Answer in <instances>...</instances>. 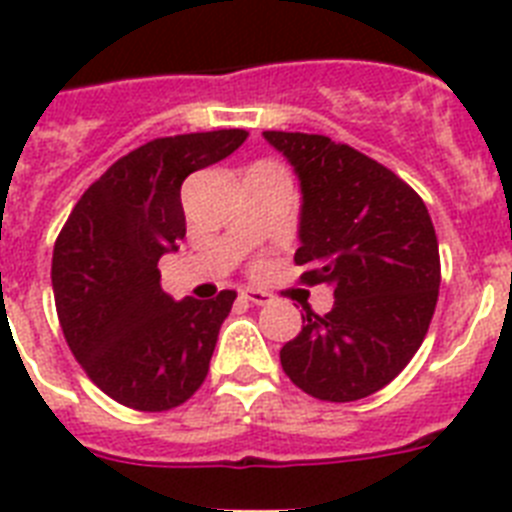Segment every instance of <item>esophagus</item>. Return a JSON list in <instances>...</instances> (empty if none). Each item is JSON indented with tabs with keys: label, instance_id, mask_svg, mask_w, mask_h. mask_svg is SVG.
I'll list each match as a JSON object with an SVG mask.
<instances>
[{
	"label": "esophagus",
	"instance_id": "obj_1",
	"mask_svg": "<svg viewBox=\"0 0 512 512\" xmlns=\"http://www.w3.org/2000/svg\"><path fill=\"white\" fill-rule=\"evenodd\" d=\"M242 299L249 304H257V307H263V304L273 302V299H270V294H265V291H257V289H244Z\"/></svg>",
	"mask_w": 512,
	"mask_h": 512
}]
</instances>
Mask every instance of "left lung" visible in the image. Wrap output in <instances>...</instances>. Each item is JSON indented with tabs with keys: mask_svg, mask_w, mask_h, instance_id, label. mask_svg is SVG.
Segmentation results:
<instances>
[{
	"mask_svg": "<svg viewBox=\"0 0 512 512\" xmlns=\"http://www.w3.org/2000/svg\"><path fill=\"white\" fill-rule=\"evenodd\" d=\"M294 166L302 192L304 283L333 289V309L304 307L281 349L283 372L312 398L349 403L385 388L427 336L440 249L422 197L382 163L325 135L263 132Z\"/></svg>",
	"mask_w": 512,
	"mask_h": 512,
	"instance_id": "8db88e82",
	"label": "left lung"
}]
</instances>
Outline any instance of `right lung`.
Wrapping results in <instances>:
<instances>
[{
	"label": "right lung",
	"instance_id": "add662e5",
	"mask_svg": "<svg viewBox=\"0 0 512 512\" xmlns=\"http://www.w3.org/2000/svg\"><path fill=\"white\" fill-rule=\"evenodd\" d=\"M244 130L158 137L119 158L77 200L54 244L51 286L72 354L103 393L169 411L203 385L236 291L176 302L158 260L187 234L182 182L223 161Z\"/></svg>",
	"mask_w": 512,
	"mask_h": 512
}]
</instances>
